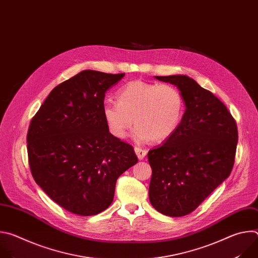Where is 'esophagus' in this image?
<instances>
[{
	"instance_id": "obj_1",
	"label": "esophagus",
	"mask_w": 258,
	"mask_h": 258,
	"mask_svg": "<svg viewBox=\"0 0 258 258\" xmlns=\"http://www.w3.org/2000/svg\"><path fill=\"white\" fill-rule=\"evenodd\" d=\"M135 152H136V154H137V156L140 160L144 159L146 154H147V150H145L143 148H140V147H135Z\"/></svg>"
}]
</instances>
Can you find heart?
<instances>
[{
	"instance_id": "b5f03b06",
	"label": "heart",
	"mask_w": 258,
	"mask_h": 258,
	"mask_svg": "<svg viewBox=\"0 0 258 258\" xmlns=\"http://www.w3.org/2000/svg\"><path fill=\"white\" fill-rule=\"evenodd\" d=\"M116 102L103 106L108 131L117 139L126 137L133 123L138 142H161L172 136L185 112V98L170 84L132 81L119 88Z\"/></svg>"
}]
</instances>
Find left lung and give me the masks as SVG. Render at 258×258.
Here are the masks:
<instances>
[{
  "mask_svg": "<svg viewBox=\"0 0 258 258\" xmlns=\"http://www.w3.org/2000/svg\"><path fill=\"white\" fill-rule=\"evenodd\" d=\"M179 89L186 111L175 133L148 152L149 199L168 216L194 211L231 173L237 123L226 105L187 76L155 77Z\"/></svg>",
  "mask_w": 258,
  "mask_h": 258,
  "instance_id": "1",
  "label": "left lung"
}]
</instances>
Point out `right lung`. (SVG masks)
<instances>
[{
  "mask_svg": "<svg viewBox=\"0 0 258 258\" xmlns=\"http://www.w3.org/2000/svg\"><path fill=\"white\" fill-rule=\"evenodd\" d=\"M123 77L84 70L55 87L30 121L31 174L69 212L89 216L108 208L117 178L138 162L133 146L110 134L103 116L106 91Z\"/></svg>",
  "mask_w": 258,
  "mask_h": 258,
  "instance_id": "right-lung-1",
  "label": "right lung"
}]
</instances>
